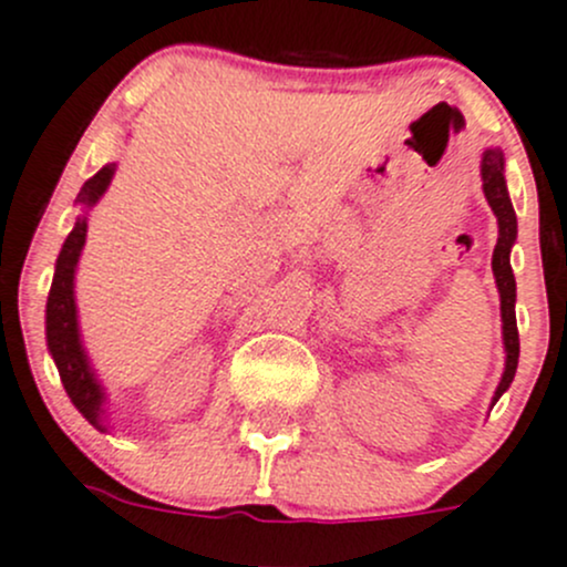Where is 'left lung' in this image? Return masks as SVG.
<instances>
[{
	"label": "left lung",
	"instance_id": "obj_1",
	"mask_svg": "<svg viewBox=\"0 0 567 567\" xmlns=\"http://www.w3.org/2000/svg\"><path fill=\"white\" fill-rule=\"evenodd\" d=\"M480 175H483V192L488 199L491 210H494L496 221H499V238H496L494 257H491V268H494L496 288H499L502 299V337H505V373H502L499 386L494 392V403L507 392L513 384V375L518 368V326H516V277L511 268V249L518 236L516 210H513L511 194H507L505 183V156L496 147H488L480 162Z\"/></svg>",
	"mask_w": 567,
	"mask_h": 567
}]
</instances>
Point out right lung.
<instances>
[{
    "label": "right lung",
    "mask_w": 567,
    "mask_h": 567,
    "mask_svg": "<svg viewBox=\"0 0 567 567\" xmlns=\"http://www.w3.org/2000/svg\"><path fill=\"white\" fill-rule=\"evenodd\" d=\"M114 164H106L99 169L79 192L76 203L84 210L93 208L112 183ZM84 238H87V214H82L68 233L65 244H62L60 257L54 266V282H51L49 301H45V342H49L51 359H54L56 370H60L62 386H65L71 403L82 411L84 420L95 425L99 431H106L104 425V400L106 394L101 390L99 379H95L90 359L82 348V334H79L76 320V296H73V277H76V262L82 255Z\"/></svg>",
    "instance_id": "add662e5"
}]
</instances>
